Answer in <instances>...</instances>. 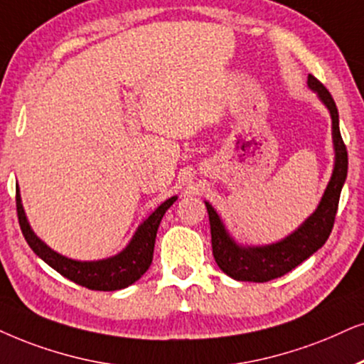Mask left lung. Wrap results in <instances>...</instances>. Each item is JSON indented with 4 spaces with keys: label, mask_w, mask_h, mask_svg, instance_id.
Listing matches in <instances>:
<instances>
[{
    "label": "left lung",
    "mask_w": 364,
    "mask_h": 364,
    "mask_svg": "<svg viewBox=\"0 0 364 364\" xmlns=\"http://www.w3.org/2000/svg\"><path fill=\"white\" fill-rule=\"evenodd\" d=\"M307 87L328 109L331 129H333V174L317 208L292 233L280 238L279 242L265 243V245H243L230 235L227 225L223 223L218 211L208 201H205L210 218L213 257L220 269L235 280L269 282L272 279L282 277L284 274L291 272L319 250L333 230L339 196H341L343 185L348 176V151L339 132L338 107L329 90L312 75L307 77Z\"/></svg>",
    "instance_id": "1"
}]
</instances>
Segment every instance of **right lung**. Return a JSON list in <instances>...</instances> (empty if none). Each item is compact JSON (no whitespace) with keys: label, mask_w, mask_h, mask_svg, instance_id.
Wrapping results in <instances>:
<instances>
[{"label":"right lung","mask_w":364,"mask_h":364,"mask_svg":"<svg viewBox=\"0 0 364 364\" xmlns=\"http://www.w3.org/2000/svg\"><path fill=\"white\" fill-rule=\"evenodd\" d=\"M176 200L178 196H171L163 201L144 222L139 223L134 235L119 254L100 260H75L55 252L33 232L23 208L20 188L16 186L18 220H20L23 237L28 242L31 250L63 277L92 291L126 289L146 274L153 262L156 233H158L161 220Z\"/></svg>","instance_id":"right-lung-1"}]
</instances>
